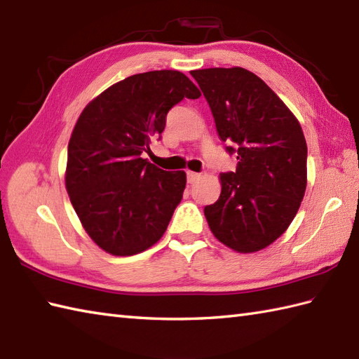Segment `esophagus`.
<instances>
[{
	"label": "esophagus",
	"instance_id": "34e87169",
	"mask_svg": "<svg viewBox=\"0 0 359 359\" xmlns=\"http://www.w3.org/2000/svg\"><path fill=\"white\" fill-rule=\"evenodd\" d=\"M201 178V175L200 173H196V172H187V182H190V184H194V182H196L198 180Z\"/></svg>",
	"mask_w": 359,
	"mask_h": 359
}]
</instances>
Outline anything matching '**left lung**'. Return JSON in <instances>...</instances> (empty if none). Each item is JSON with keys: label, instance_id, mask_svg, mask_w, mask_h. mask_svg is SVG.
Here are the masks:
<instances>
[{"label": "left lung", "instance_id": "left-lung-1", "mask_svg": "<svg viewBox=\"0 0 359 359\" xmlns=\"http://www.w3.org/2000/svg\"><path fill=\"white\" fill-rule=\"evenodd\" d=\"M209 102L236 170L221 173L218 201L204 207L218 241L240 253L266 249L297 215L307 186V144L298 119L243 67L190 72Z\"/></svg>", "mask_w": 359, "mask_h": 359}]
</instances>
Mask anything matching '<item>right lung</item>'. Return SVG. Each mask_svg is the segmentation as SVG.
<instances>
[{"label": "right lung", "instance_id": "add662e5", "mask_svg": "<svg viewBox=\"0 0 359 359\" xmlns=\"http://www.w3.org/2000/svg\"><path fill=\"white\" fill-rule=\"evenodd\" d=\"M201 93L178 70L137 74L110 86L79 115L67 149L66 189L84 230L102 250L130 257L161 240L186 189V172L141 158L167 112Z\"/></svg>", "mask_w": 359, "mask_h": 359}]
</instances>
